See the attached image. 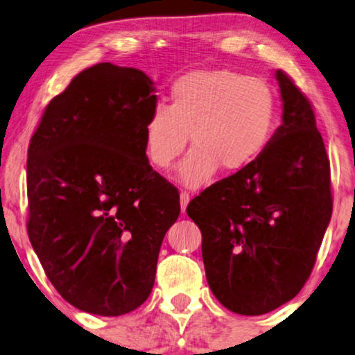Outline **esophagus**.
<instances>
[{"mask_svg": "<svg viewBox=\"0 0 355 355\" xmlns=\"http://www.w3.org/2000/svg\"><path fill=\"white\" fill-rule=\"evenodd\" d=\"M179 198H181V210L186 211L189 202H191V196H189V192L181 191V193H179Z\"/></svg>", "mask_w": 355, "mask_h": 355, "instance_id": "1", "label": "esophagus"}]
</instances>
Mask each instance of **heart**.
<instances>
[{"instance_id":"obj_1","label":"heart","mask_w":355,"mask_h":355,"mask_svg":"<svg viewBox=\"0 0 355 355\" xmlns=\"http://www.w3.org/2000/svg\"><path fill=\"white\" fill-rule=\"evenodd\" d=\"M278 98L265 80L227 69L193 71L174 82L169 103H158L144 124L145 152L159 169L171 168L189 144L178 176L189 187L207 184L221 168L237 173L270 144Z\"/></svg>"}]
</instances>
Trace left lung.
<instances>
[{
	"mask_svg": "<svg viewBox=\"0 0 355 355\" xmlns=\"http://www.w3.org/2000/svg\"><path fill=\"white\" fill-rule=\"evenodd\" d=\"M283 124L249 166L187 205L202 231L215 297L239 315H263L299 294L331 220L329 159L307 96L276 71Z\"/></svg>",
	"mask_w": 355,
	"mask_h": 355,
	"instance_id": "1",
	"label": "left lung"
}]
</instances>
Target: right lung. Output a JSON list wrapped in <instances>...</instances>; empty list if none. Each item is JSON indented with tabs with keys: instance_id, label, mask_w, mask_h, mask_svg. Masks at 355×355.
<instances>
[{
	"instance_id": "add662e5",
	"label": "right lung",
	"mask_w": 355,
	"mask_h": 355,
	"mask_svg": "<svg viewBox=\"0 0 355 355\" xmlns=\"http://www.w3.org/2000/svg\"><path fill=\"white\" fill-rule=\"evenodd\" d=\"M153 92L134 67L92 66L46 105L28 145V239L55 289L84 312L118 317L147 300L181 213L178 189L145 153Z\"/></svg>"
}]
</instances>
